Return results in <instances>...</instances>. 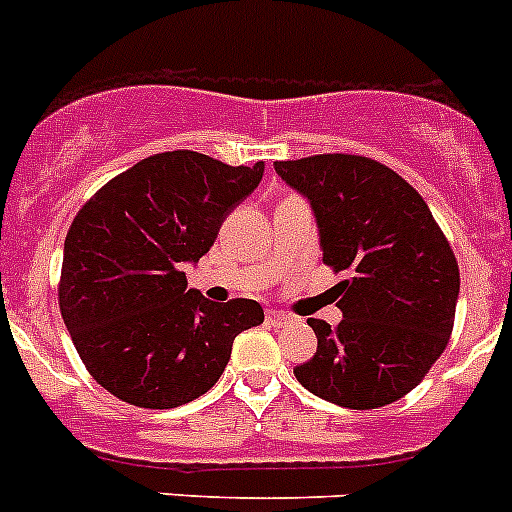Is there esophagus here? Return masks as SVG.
<instances>
[{
	"label": "esophagus",
	"instance_id": "34e87169",
	"mask_svg": "<svg viewBox=\"0 0 512 512\" xmlns=\"http://www.w3.org/2000/svg\"><path fill=\"white\" fill-rule=\"evenodd\" d=\"M266 322H269L271 327H284L292 322V317L284 312H276V309H269V312H266Z\"/></svg>",
	"mask_w": 512,
	"mask_h": 512
}]
</instances>
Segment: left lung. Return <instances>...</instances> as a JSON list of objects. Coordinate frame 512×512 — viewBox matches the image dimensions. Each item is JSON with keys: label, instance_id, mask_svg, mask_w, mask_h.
<instances>
[{"label": "left lung", "instance_id": "1", "mask_svg": "<svg viewBox=\"0 0 512 512\" xmlns=\"http://www.w3.org/2000/svg\"><path fill=\"white\" fill-rule=\"evenodd\" d=\"M320 228L322 261L348 279L332 287L342 322L309 317L317 353L294 368L314 396L378 409L421 383L447 348L459 266L429 205L401 175L358 154L276 162Z\"/></svg>", "mask_w": 512, "mask_h": 512}]
</instances>
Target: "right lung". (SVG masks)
I'll use <instances>...</instances> for the list:
<instances>
[{
    "instance_id": "add662e5",
    "label": "right lung",
    "mask_w": 512,
    "mask_h": 512,
    "mask_svg": "<svg viewBox=\"0 0 512 512\" xmlns=\"http://www.w3.org/2000/svg\"><path fill=\"white\" fill-rule=\"evenodd\" d=\"M264 177L177 149L142 159L78 210L63 248L60 314L88 373L139 409H175L208 393L233 340L264 322L253 299L210 302L187 289L225 215Z\"/></svg>"
}]
</instances>
